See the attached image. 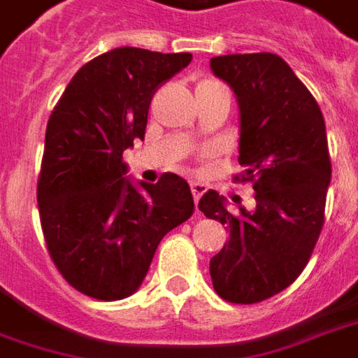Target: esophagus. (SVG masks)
<instances>
[{
    "instance_id": "obj_1",
    "label": "esophagus",
    "mask_w": 358,
    "mask_h": 358,
    "mask_svg": "<svg viewBox=\"0 0 358 358\" xmlns=\"http://www.w3.org/2000/svg\"><path fill=\"white\" fill-rule=\"evenodd\" d=\"M189 189H192V196H194V201H196V203L199 201V197L207 192V187H205V184H201V182H192V184H189Z\"/></svg>"
}]
</instances>
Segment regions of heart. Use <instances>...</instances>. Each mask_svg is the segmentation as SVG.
I'll use <instances>...</instances> for the list:
<instances>
[{"label": "heart", "mask_w": 358, "mask_h": 358, "mask_svg": "<svg viewBox=\"0 0 358 358\" xmlns=\"http://www.w3.org/2000/svg\"><path fill=\"white\" fill-rule=\"evenodd\" d=\"M201 85H203V83H201Z\"/></svg>", "instance_id": "obj_1"}]
</instances>
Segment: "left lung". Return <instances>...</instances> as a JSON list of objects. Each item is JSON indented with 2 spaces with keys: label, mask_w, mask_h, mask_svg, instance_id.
I'll use <instances>...</instances> for the list:
<instances>
[{
  "label": "left lung",
  "mask_w": 358,
  "mask_h": 358,
  "mask_svg": "<svg viewBox=\"0 0 358 358\" xmlns=\"http://www.w3.org/2000/svg\"><path fill=\"white\" fill-rule=\"evenodd\" d=\"M240 106V157L234 180L252 182L256 207L236 213L217 192L199 211L227 227L229 242L211 257L217 294L256 304L287 289L308 264L324 227L331 161L324 116L312 92L269 52L211 59Z\"/></svg>",
  "instance_id": "left-lung-1"
}]
</instances>
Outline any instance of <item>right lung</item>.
Listing matches in <instances>:
<instances>
[{
  "label": "right lung",
  "mask_w": 358,
  "mask_h": 358,
  "mask_svg": "<svg viewBox=\"0 0 358 358\" xmlns=\"http://www.w3.org/2000/svg\"><path fill=\"white\" fill-rule=\"evenodd\" d=\"M192 54L116 48L85 64L52 110L38 174L48 254L67 283L99 301L137 291L162 236L194 213L184 178L127 182L124 151L143 139L157 89Z\"/></svg>",
  "instance_id": "1"
}]
</instances>
